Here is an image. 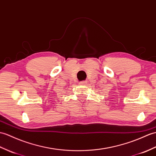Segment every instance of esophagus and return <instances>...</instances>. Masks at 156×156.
<instances>
[{
    "label": "esophagus",
    "mask_w": 156,
    "mask_h": 156,
    "mask_svg": "<svg viewBox=\"0 0 156 156\" xmlns=\"http://www.w3.org/2000/svg\"><path fill=\"white\" fill-rule=\"evenodd\" d=\"M80 84H82V85H85L87 84V81H82V82H80L79 83Z\"/></svg>",
    "instance_id": "esophagus-1"
}]
</instances>
